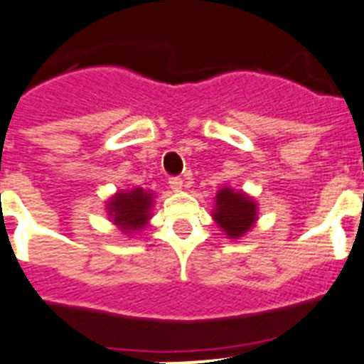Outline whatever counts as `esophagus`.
<instances>
[{"mask_svg": "<svg viewBox=\"0 0 364 364\" xmlns=\"http://www.w3.org/2000/svg\"><path fill=\"white\" fill-rule=\"evenodd\" d=\"M169 186H171L173 191H180L182 186H184V180L180 178V176H171V178H169Z\"/></svg>", "mask_w": 364, "mask_h": 364, "instance_id": "34e87169", "label": "esophagus"}]
</instances>
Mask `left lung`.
I'll return each instance as SVG.
<instances>
[{"instance_id": "obj_1", "label": "left lung", "mask_w": 364, "mask_h": 364, "mask_svg": "<svg viewBox=\"0 0 364 364\" xmlns=\"http://www.w3.org/2000/svg\"><path fill=\"white\" fill-rule=\"evenodd\" d=\"M213 218L231 239L242 237L255 222V204L250 197L224 188L217 193Z\"/></svg>"}]
</instances>
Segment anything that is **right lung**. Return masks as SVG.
<instances>
[{"mask_svg": "<svg viewBox=\"0 0 364 364\" xmlns=\"http://www.w3.org/2000/svg\"><path fill=\"white\" fill-rule=\"evenodd\" d=\"M153 195L142 188H134L127 193H118L109 204V215L114 218V224L125 233L142 230L149 218Z\"/></svg>", "mask_w": 364, "mask_h": 364, "instance_id": "add662e5", "label": "right lung"}]
</instances>
